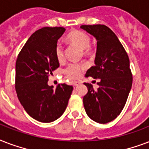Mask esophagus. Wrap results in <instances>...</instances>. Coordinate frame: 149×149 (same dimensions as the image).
I'll use <instances>...</instances> for the list:
<instances>
[{"label":"esophagus","instance_id":"34e87169","mask_svg":"<svg viewBox=\"0 0 149 149\" xmlns=\"http://www.w3.org/2000/svg\"><path fill=\"white\" fill-rule=\"evenodd\" d=\"M81 81L78 80V81H74L73 82V84H74V86H77V85H78L79 84H81Z\"/></svg>","mask_w":149,"mask_h":149}]
</instances>
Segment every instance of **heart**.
Masks as SVG:
<instances>
[{"instance_id": "obj_1", "label": "heart", "mask_w": 149, "mask_h": 149, "mask_svg": "<svg viewBox=\"0 0 149 149\" xmlns=\"http://www.w3.org/2000/svg\"><path fill=\"white\" fill-rule=\"evenodd\" d=\"M67 39L69 42L78 46L82 49L85 55H90L93 54V49L90 47L91 38L89 36L81 31H74L68 35ZM54 54L56 60L61 62L64 60V46L61 42H57L54 47ZM87 68L85 63H70L64 68V74L69 78L74 79L79 78L81 74Z\"/></svg>"}]
</instances>
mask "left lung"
<instances>
[{"instance_id":"left-lung-1","label":"left lung","mask_w":149,"mask_h":149,"mask_svg":"<svg viewBox=\"0 0 149 149\" xmlns=\"http://www.w3.org/2000/svg\"><path fill=\"white\" fill-rule=\"evenodd\" d=\"M81 29L97 40L95 65L85 76L100 78L97 90L85 83L87 94L83 97L85 112L93 120L107 124L124 109L132 85V73L126 50L115 33L104 25H84Z\"/></svg>"}]
</instances>
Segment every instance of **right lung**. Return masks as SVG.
I'll use <instances>...</instances> for the list:
<instances>
[{
    "label": "right lung",
    "mask_w": 149,
    "mask_h": 149,
    "mask_svg": "<svg viewBox=\"0 0 149 149\" xmlns=\"http://www.w3.org/2000/svg\"><path fill=\"white\" fill-rule=\"evenodd\" d=\"M63 27H44L36 31L18 54L15 65V90L21 104L33 119L49 123L64 113L73 91L72 85L49 86L48 77L59 66L54 54Z\"/></svg>",
    "instance_id": "obj_1"
}]
</instances>
